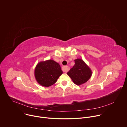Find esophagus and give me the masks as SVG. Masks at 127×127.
Returning a JSON list of instances; mask_svg holds the SVG:
<instances>
[{
	"mask_svg": "<svg viewBox=\"0 0 127 127\" xmlns=\"http://www.w3.org/2000/svg\"><path fill=\"white\" fill-rule=\"evenodd\" d=\"M62 71L64 72H67L68 71V67L67 66H64L62 67Z\"/></svg>",
	"mask_w": 127,
	"mask_h": 127,
	"instance_id": "esophagus-1",
	"label": "esophagus"
}]
</instances>
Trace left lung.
I'll list each match as a JSON object with an SVG mask.
<instances>
[{
  "instance_id": "left-lung-1",
  "label": "left lung",
  "mask_w": 127,
  "mask_h": 127,
  "mask_svg": "<svg viewBox=\"0 0 127 127\" xmlns=\"http://www.w3.org/2000/svg\"><path fill=\"white\" fill-rule=\"evenodd\" d=\"M74 62V65L67 72V74L75 84L79 85L87 81L92 76V72L82 60L77 59Z\"/></svg>"
}]
</instances>
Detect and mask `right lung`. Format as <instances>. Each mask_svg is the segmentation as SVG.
<instances>
[{
	"instance_id": "right-lung-1",
	"label": "right lung",
	"mask_w": 127,
	"mask_h": 127,
	"mask_svg": "<svg viewBox=\"0 0 127 127\" xmlns=\"http://www.w3.org/2000/svg\"><path fill=\"white\" fill-rule=\"evenodd\" d=\"M63 72L60 65L52 60L39 63L34 70L37 82L42 86L49 87L55 83Z\"/></svg>"
}]
</instances>
